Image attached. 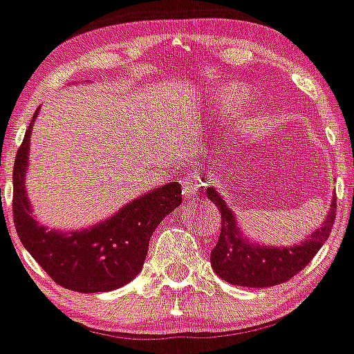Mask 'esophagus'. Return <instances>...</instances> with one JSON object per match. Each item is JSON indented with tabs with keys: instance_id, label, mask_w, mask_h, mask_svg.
Instances as JSON below:
<instances>
[{
	"instance_id": "34e87169",
	"label": "esophagus",
	"mask_w": 354,
	"mask_h": 354,
	"mask_svg": "<svg viewBox=\"0 0 354 354\" xmlns=\"http://www.w3.org/2000/svg\"><path fill=\"white\" fill-rule=\"evenodd\" d=\"M200 193H201L200 179H198V177H191L189 183H186V191H184V194H186L187 198H196Z\"/></svg>"
}]
</instances>
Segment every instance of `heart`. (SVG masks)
I'll use <instances>...</instances> for the list:
<instances>
[{
	"instance_id": "b5f03b06",
	"label": "heart",
	"mask_w": 354,
	"mask_h": 354,
	"mask_svg": "<svg viewBox=\"0 0 354 354\" xmlns=\"http://www.w3.org/2000/svg\"><path fill=\"white\" fill-rule=\"evenodd\" d=\"M208 107L221 118H236L234 137L240 140H254L264 136L271 123L268 111L248 113L245 107L254 99V93L245 83L225 82L212 86L207 92Z\"/></svg>"
}]
</instances>
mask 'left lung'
Masks as SVG:
<instances>
[{
  "mask_svg": "<svg viewBox=\"0 0 354 354\" xmlns=\"http://www.w3.org/2000/svg\"><path fill=\"white\" fill-rule=\"evenodd\" d=\"M208 200L217 205L222 217L221 236L210 252L212 269L222 280L238 287L264 288L285 283L311 262L323 247L335 221V194L318 230L290 247H272L245 236L238 217L214 186L207 187Z\"/></svg>",
  "mask_w": 354,
  "mask_h": 354,
  "instance_id": "1",
  "label": "left lung"
}]
</instances>
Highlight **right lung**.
Segmentation results:
<instances>
[{"label":"right lung","instance_id":"1","mask_svg":"<svg viewBox=\"0 0 354 354\" xmlns=\"http://www.w3.org/2000/svg\"><path fill=\"white\" fill-rule=\"evenodd\" d=\"M36 109L13 165V222L20 241L55 283L82 294L109 292L142 271L154 230L183 203L179 183L163 184L83 230H48L32 214L26 175Z\"/></svg>","mask_w":354,"mask_h":354}]
</instances>
